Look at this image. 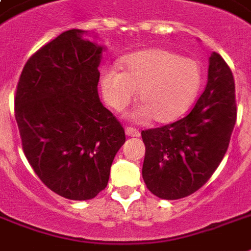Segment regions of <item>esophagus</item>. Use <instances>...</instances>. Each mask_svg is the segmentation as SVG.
Masks as SVG:
<instances>
[{"label":"esophagus","instance_id":"esophagus-1","mask_svg":"<svg viewBox=\"0 0 251 251\" xmlns=\"http://www.w3.org/2000/svg\"><path fill=\"white\" fill-rule=\"evenodd\" d=\"M125 133L127 137H139L141 135V131L135 127H130V126H126Z\"/></svg>","mask_w":251,"mask_h":251}]
</instances>
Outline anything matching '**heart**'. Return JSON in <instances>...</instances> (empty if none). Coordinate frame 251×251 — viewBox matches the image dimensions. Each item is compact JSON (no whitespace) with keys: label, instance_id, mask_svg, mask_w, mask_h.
Wrapping results in <instances>:
<instances>
[{"label":"heart","instance_id":"obj_1","mask_svg":"<svg viewBox=\"0 0 251 251\" xmlns=\"http://www.w3.org/2000/svg\"><path fill=\"white\" fill-rule=\"evenodd\" d=\"M122 73L105 68L100 73V87L105 102L120 112L138 91L141 106L134 117L152 118L159 124L176 121L198 94L202 74L194 60L171 50L153 48L130 54L122 61Z\"/></svg>","mask_w":251,"mask_h":251}]
</instances>
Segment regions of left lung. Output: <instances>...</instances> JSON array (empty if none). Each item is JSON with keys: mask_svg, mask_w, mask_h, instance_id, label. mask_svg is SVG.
<instances>
[{"mask_svg": "<svg viewBox=\"0 0 251 251\" xmlns=\"http://www.w3.org/2000/svg\"><path fill=\"white\" fill-rule=\"evenodd\" d=\"M234 79L219 53L210 57L203 94L186 117L142 131L146 146L142 176L161 199H179L201 189L214 175L229 146L237 109Z\"/></svg>", "mask_w": 251, "mask_h": 251, "instance_id": "1", "label": "left lung"}]
</instances>
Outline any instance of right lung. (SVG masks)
Returning a JSON list of instances; mask_svg holds the SVG:
<instances>
[{"label":"right lung","mask_w":251,"mask_h":251,"mask_svg":"<svg viewBox=\"0 0 251 251\" xmlns=\"http://www.w3.org/2000/svg\"><path fill=\"white\" fill-rule=\"evenodd\" d=\"M69 29L25 62L15 94V120L27 160L56 194L95 198L109 179L125 130L98 94L102 47Z\"/></svg>","instance_id":"obj_1"}]
</instances>
